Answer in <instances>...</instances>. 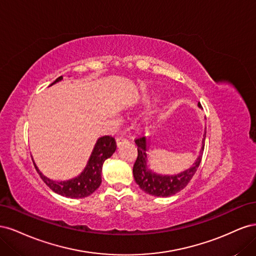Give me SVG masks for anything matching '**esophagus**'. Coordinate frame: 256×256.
<instances>
[{
  "instance_id": "esophagus-1",
  "label": "esophagus",
  "mask_w": 256,
  "mask_h": 256,
  "mask_svg": "<svg viewBox=\"0 0 256 256\" xmlns=\"http://www.w3.org/2000/svg\"><path fill=\"white\" fill-rule=\"evenodd\" d=\"M127 142H128V140L124 136H118V138H116V145H118V146H120V145L125 144Z\"/></svg>"
}]
</instances>
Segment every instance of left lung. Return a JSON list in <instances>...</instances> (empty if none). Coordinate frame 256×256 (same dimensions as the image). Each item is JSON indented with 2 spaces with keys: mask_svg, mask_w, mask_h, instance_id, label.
<instances>
[{
  "mask_svg": "<svg viewBox=\"0 0 256 256\" xmlns=\"http://www.w3.org/2000/svg\"><path fill=\"white\" fill-rule=\"evenodd\" d=\"M198 106L200 108V104H198ZM206 138V134H204L202 150H200V154L198 158L196 159V162L193 166H191L187 171H184L180 174H177L174 176H162L159 174H154L150 170L146 168L147 162V144L146 138L144 136L136 138L134 142L138 146V157L134 166V180L138 184L143 191H145L148 194L154 196H171L175 193L180 192L186 186H187L190 180H192L193 175L196 174V170L202 160V154L204 152V140Z\"/></svg>",
  "mask_w": 256,
  "mask_h": 256,
  "instance_id": "8db88e82",
  "label": "left lung"
}]
</instances>
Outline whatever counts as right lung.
I'll use <instances>...</instances> for the list:
<instances>
[{"instance_id":"1","label":"right lung","mask_w":256,"mask_h":256,"mask_svg":"<svg viewBox=\"0 0 256 256\" xmlns=\"http://www.w3.org/2000/svg\"><path fill=\"white\" fill-rule=\"evenodd\" d=\"M62 79H63V76H60L52 84L60 81ZM115 150L116 142L114 138L111 136L99 138L84 171L78 177L67 182L51 180L42 174L35 164L34 166L44 182L52 191L66 198H82L90 196L92 192L98 189L100 184H102V170L104 162L106 159L110 158Z\"/></svg>"}]
</instances>
